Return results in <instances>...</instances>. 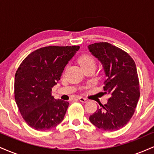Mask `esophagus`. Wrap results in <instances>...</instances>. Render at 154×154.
Here are the masks:
<instances>
[{
    "instance_id": "obj_1",
    "label": "esophagus",
    "mask_w": 154,
    "mask_h": 154,
    "mask_svg": "<svg viewBox=\"0 0 154 154\" xmlns=\"http://www.w3.org/2000/svg\"><path fill=\"white\" fill-rule=\"evenodd\" d=\"M78 99L80 100L81 102H82V103H86V102L88 101V99L85 98H83V97H79Z\"/></svg>"
}]
</instances>
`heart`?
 Listing matches in <instances>:
<instances>
[{"mask_svg": "<svg viewBox=\"0 0 154 154\" xmlns=\"http://www.w3.org/2000/svg\"><path fill=\"white\" fill-rule=\"evenodd\" d=\"M79 63H80L81 66L82 67L90 64H95V61L91 56L88 54H85L79 59Z\"/></svg>", "mask_w": 154, "mask_h": 154, "instance_id": "b5f03b06", "label": "heart"}]
</instances>
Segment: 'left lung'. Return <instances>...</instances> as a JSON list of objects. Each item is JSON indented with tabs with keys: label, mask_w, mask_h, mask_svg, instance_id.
I'll list each match as a JSON object with an SVG mask.
<instances>
[{
	"label": "left lung",
	"mask_w": 154,
	"mask_h": 154,
	"mask_svg": "<svg viewBox=\"0 0 154 154\" xmlns=\"http://www.w3.org/2000/svg\"><path fill=\"white\" fill-rule=\"evenodd\" d=\"M88 50L103 66V91L111 97L100 104L90 121L104 131H115L128 123L135 112L140 97L138 76L135 61L128 53L108 43H96Z\"/></svg>",
	"instance_id": "1"
}]
</instances>
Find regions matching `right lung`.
<instances>
[{
    "mask_svg": "<svg viewBox=\"0 0 154 154\" xmlns=\"http://www.w3.org/2000/svg\"><path fill=\"white\" fill-rule=\"evenodd\" d=\"M79 46H48L24 59L15 74L14 96L23 119L36 130L45 131L63 121L69 102L55 99L51 90Z\"/></svg>",
    "mask_w": 154,
    "mask_h": 154,
    "instance_id": "right-lung-1",
    "label": "right lung"
}]
</instances>
